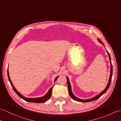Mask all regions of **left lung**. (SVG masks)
<instances>
[{"label": "left lung", "mask_w": 121, "mask_h": 121, "mask_svg": "<svg viewBox=\"0 0 121 121\" xmlns=\"http://www.w3.org/2000/svg\"><path fill=\"white\" fill-rule=\"evenodd\" d=\"M98 40L99 41V43H102V45L104 46V43H103V42H102V41L100 40L99 39V38H98ZM107 53L108 54V56H109V60H110V76H109V81H108V83L107 84V85L106 87L105 88V89L102 91L101 92H100L99 95H95V96L93 97V98H91V99H79L78 98H77V97L75 96L74 94L73 93L72 91V89H71V84H70V81H69V78L67 77V76H66V78H67V84H68V91H69V95L70 96H71V98L72 99H73L74 100H75V101H78V102H92V101H95V100L98 99L99 98H100L102 95H104V94L106 92L107 90H108V88L109 87V86L110 85V83H111V78H112V64H111V57H110V54L106 50Z\"/></svg>", "instance_id": "obj_1"}]
</instances>
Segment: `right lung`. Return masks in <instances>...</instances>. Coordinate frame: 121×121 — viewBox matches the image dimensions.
I'll return each mask as SVG.
<instances>
[{"label": "right lung", "instance_id": "obj_1", "mask_svg": "<svg viewBox=\"0 0 121 121\" xmlns=\"http://www.w3.org/2000/svg\"><path fill=\"white\" fill-rule=\"evenodd\" d=\"M8 78H9V81L10 82V84L11 85L12 87L13 88V89L14 90L15 92L16 93V94L17 95H18L20 98H22V99L25 100L26 101V102H32V103H44V102H46V101H48V100L50 98V97L52 95V88L53 87V86H52L50 89L49 90V91H48V92H47L46 95L42 97H39V98H26V97L24 96L23 95H22L21 93H20L17 90V89H16L15 87L14 86V85H13L12 83V82L11 81V79L10 78V76H9V70L8 69ZM59 76H57L56 78L54 79V83L55 81H56L57 78H58ZM54 86V85H53Z\"/></svg>", "mask_w": 121, "mask_h": 121}]
</instances>
